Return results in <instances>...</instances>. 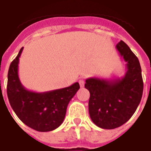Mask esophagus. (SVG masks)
Returning <instances> with one entry per match:
<instances>
[{
	"instance_id": "34e87169",
	"label": "esophagus",
	"mask_w": 151,
	"mask_h": 151,
	"mask_svg": "<svg viewBox=\"0 0 151 151\" xmlns=\"http://www.w3.org/2000/svg\"><path fill=\"white\" fill-rule=\"evenodd\" d=\"M79 86H80L81 87L84 86V83H85V82H84V79H79Z\"/></svg>"
}]
</instances>
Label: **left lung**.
<instances>
[{"mask_svg": "<svg viewBox=\"0 0 151 151\" xmlns=\"http://www.w3.org/2000/svg\"><path fill=\"white\" fill-rule=\"evenodd\" d=\"M116 48L127 63L125 76L114 79L89 78L85 83L90 94V118L95 125L105 129H113L129 121L143 95V78L137 57L122 40Z\"/></svg>", "mask_w": 151, "mask_h": 151, "instance_id": "1", "label": "left lung"}]
</instances>
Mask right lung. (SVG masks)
<instances>
[{
	"label": "right lung",
	"instance_id": "add662e5",
	"mask_svg": "<svg viewBox=\"0 0 151 151\" xmlns=\"http://www.w3.org/2000/svg\"><path fill=\"white\" fill-rule=\"evenodd\" d=\"M23 47L11 63L8 73V101L20 120L39 132H49L59 127L65 117L71 99L79 89V83L68 87L36 93L26 90L19 80V61Z\"/></svg>",
	"mask_w": 151,
	"mask_h": 151
}]
</instances>
